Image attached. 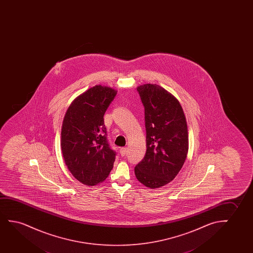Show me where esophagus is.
I'll return each mask as SVG.
<instances>
[{
	"mask_svg": "<svg viewBox=\"0 0 253 253\" xmlns=\"http://www.w3.org/2000/svg\"><path fill=\"white\" fill-rule=\"evenodd\" d=\"M119 152H120V155H121V156H125V155L127 154V149L126 148H121L120 149V150H119Z\"/></svg>",
	"mask_w": 253,
	"mask_h": 253,
	"instance_id": "1",
	"label": "esophagus"
}]
</instances>
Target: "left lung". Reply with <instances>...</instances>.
I'll list each match as a JSON object with an SVG mask.
<instances>
[{"label":"left lung","instance_id":"8db88e82","mask_svg":"<svg viewBox=\"0 0 253 253\" xmlns=\"http://www.w3.org/2000/svg\"><path fill=\"white\" fill-rule=\"evenodd\" d=\"M144 106L145 156L135 168L140 183L158 188L173 180L188 152V133L183 110L176 97L156 84L136 88Z\"/></svg>","mask_w":253,"mask_h":253}]
</instances>
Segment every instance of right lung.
<instances>
[{"label": "right lung", "instance_id": "1", "mask_svg": "<svg viewBox=\"0 0 253 253\" xmlns=\"http://www.w3.org/2000/svg\"><path fill=\"white\" fill-rule=\"evenodd\" d=\"M118 90L95 85L74 99L63 120L61 149L67 169L86 186L104 181L113 169L116 153L110 148L104 115Z\"/></svg>", "mask_w": 253, "mask_h": 253}]
</instances>
